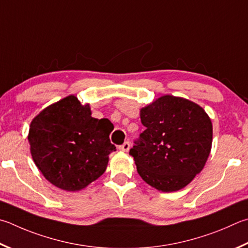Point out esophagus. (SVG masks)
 <instances>
[{"instance_id": "34e87169", "label": "esophagus", "mask_w": 248, "mask_h": 248, "mask_svg": "<svg viewBox=\"0 0 248 248\" xmlns=\"http://www.w3.org/2000/svg\"><path fill=\"white\" fill-rule=\"evenodd\" d=\"M129 148H130V143H129L128 141L124 142V143L123 144V145L119 146V150L123 151V152H128Z\"/></svg>"}]
</instances>
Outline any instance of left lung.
I'll return each mask as SVG.
<instances>
[{"label": "left lung", "instance_id": "obj_1", "mask_svg": "<svg viewBox=\"0 0 248 248\" xmlns=\"http://www.w3.org/2000/svg\"><path fill=\"white\" fill-rule=\"evenodd\" d=\"M146 127L129 154L141 178L161 192L186 186L204 168L213 144V124L202 107L163 95L140 110Z\"/></svg>", "mask_w": 248, "mask_h": 248}]
</instances>
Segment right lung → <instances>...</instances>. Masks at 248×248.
<instances>
[{
	"instance_id": "add662e5",
	"label": "right lung",
	"mask_w": 248,
	"mask_h": 248,
	"mask_svg": "<svg viewBox=\"0 0 248 248\" xmlns=\"http://www.w3.org/2000/svg\"><path fill=\"white\" fill-rule=\"evenodd\" d=\"M90 104L75 95L53 103L32 119L28 141L34 164L48 182L62 190L87 187L105 172L114 125L91 116Z\"/></svg>"
}]
</instances>
